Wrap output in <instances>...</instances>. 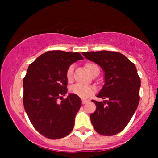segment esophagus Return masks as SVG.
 Here are the masks:
<instances>
[{
  "label": "esophagus",
  "instance_id": "1",
  "mask_svg": "<svg viewBox=\"0 0 158 158\" xmlns=\"http://www.w3.org/2000/svg\"><path fill=\"white\" fill-rule=\"evenodd\" d=\"M88 102V101L86 100V99H82V100H81V103H82L83 105L85 104V103H87Z\"/></svg>",
  "mask_w": 158,
  "mask_h": 158
}]
</instances>
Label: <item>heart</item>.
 Wrapping results in <instances>:
<instances>
[{"label":"heart","mask_w":158,"mask_h":158,"mask_svg":"<svg viewBox=\"0 0 158 158\" xmlns=\"http://www.w3.org/2000/svg\"><path fill=\"white\" fill-rule=\"evenodd\" d=\"M85 66L87 71L89 73L90 76L93 75L97 70H99V67H98L95 63L88 62L85 64ZM73 65H70V66H69L68 68L67 69L65 76H66V79L68 81H71L72 79H73ZM94 92H95V89L91 86H83V85H73V86L70 88V94H75V95L81 98V99H86V98H88L91 95H93Z\"/></svg>","instance_id":"heart-1"}]
</instances>
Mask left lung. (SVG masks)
Returning a JSON list of instances; mask_svg holds the SVG:
<instances>
[{
    "label": "left lung",
    "mask_w": 158,
    "mask_h": 158,
    "mask_svg": "<svg viewBox=\"0 0 158 158\" xmlns=\"http://www.w3.org/2000/svg\"><path fill=\"white\" fill-rule=\"evenodd\" d=\"M81 53L105 72V85L97 97L106 99L103 102L92 100L96 105L95 112L90 115L92 125L99 135H117L126 128L139 104L140 78L135 65L118 52Z\"/></svg>",
    "instance_id": "8db88e82"
}]
</instances>
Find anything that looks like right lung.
Returning a JSON list of instances; mask_svg holds the SVG:
<instances>
[{
    "label": "right lung",
    "mask_w": 158,
    "mask_h": 158,
    "mask_svg": "<svg viewBox=\"0 0 158 158\" xmlns=\"http://www.w3.org/2000/svg\"><path fill=\"white\" fill-rule=\"evenodd\" d=\"M81 59L79 52L52 50L29 65L23 79V107L34 128L47 138H62L73 130L81 99L73 94L62 97L68 91L67 69Z\"/></svg>",
    "instance_id": "obj_1"
}]
</instances>
